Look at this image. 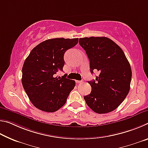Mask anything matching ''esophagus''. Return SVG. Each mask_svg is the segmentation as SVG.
Masks as SVG:
<instances>
[{
    "instance_id": "34e87169",
    "label": "esophagus",
    "mask_w": 148,
    "mask_h": 148,
    "mask_svg": "<svg viewBox=\"0 0 148 148\" xmlns=\"http://www.w3.org/2000/svg\"><path fill=\"white\" fill-rule=\"evenodd\" d=\"M76 84H82V83H83V81H80V80H76Z\"/></svg>"
}]
</instances>
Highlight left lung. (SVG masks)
I'll return each instance as SVG.
<instances>
[{"label":"left lung","mask_w":148,"mask_h":148,"mask_svg":"<svg viewBox=\"0 0 148 148\" xmlns=\"http://www.w3.org/2000/svg\"><path fill=\"white\" fill-rule=\"evenodd\" d=\"M79 44L89 58L90 71L99 73L88 82L92 89L84 97L86 104L97 114L114 111L130 90L132 71L128 60L121 47L107 37L81 38Z\"/></svg>","instance_id":"1"}]
</instances>
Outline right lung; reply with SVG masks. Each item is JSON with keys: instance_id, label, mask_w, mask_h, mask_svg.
I'll return each instance as SVG.
<instances>
[{"instance_id": "1", "label": "right lung", "mask_w": 148, "mask_h": 148, "mask_svg": "<svg viewBox=\"0 0 148 148\" xmlns=\"http://www.w3.org/2000/svg\"><path fill=\"white\" fill-rule=\"evenodd\" d=\"M77 42L78 38L47 40L34 47L27 57L22 68V85L38 109L54 112L66 103L76 83L66 78V74H57L62 71L64 53Z\"/></svg>"}]
</instances>
